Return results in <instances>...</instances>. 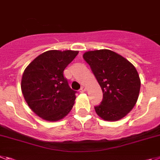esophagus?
Here are the masks:
<instances>
[{"instance_id": "34e87169", "label": "esophagus", "mask_w": 160, "mask_h": 160, "mask_svg": "<svg viewBox=\"0 0 160 160\" xmlns=\"http://www.w3.org/2000/svg\"><path fill=\"white\" fill-rule=\"evenodd\" d=\"M85 91H86L85 87H82V88H80V90H79V92H84Z\"/></svg>"}]
</instances>
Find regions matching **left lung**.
Listing matches in <instances>:
<instances>
[{
  "label": "left lung",
  "instance_id": "obj_1",
  "mask_svg": "<svg viewBox=\"0 0 160 160\" xmlns=\"http://www.w3.org/2000/svg\"><path fill=\"white\" fill-rule=\"evenodd\" d=\"M103 92L96 113L106 121L124 118L135 105L140 91L139 76L127 59L109 50L88 51L83 55Z\"/></svg>",
  "mask_w": 160,
  "mask_h": 160
}]
</instances>
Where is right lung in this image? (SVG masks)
<instances>
[{"instance_id":"obj_1","label":"right lung","mask_w":160,"mask_h":160,"mask_svg":"<svg viewBox=\"0 0 160 160\" xmlns=\"http://www.w3.org/2000/svg\"><path fill=\"white\" fill-rule=\"evenodd\" d=\"M78 51H46L32 61L23 72L22 91L36 114L47 121L60 120L72 109L76 92L63 76Z\"/></svg>"}]
</instances>
